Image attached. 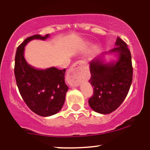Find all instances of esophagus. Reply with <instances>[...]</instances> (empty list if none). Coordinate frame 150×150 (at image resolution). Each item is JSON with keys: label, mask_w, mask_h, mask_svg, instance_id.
I'll return each instance as SVG.
<instances>
[{"label": "esophagus", "mask_w": 150, "mask_h": 150, "mask_svg": "<svg viewBox=\"0 0 150 150\" xmlns=\"http://www.w3.org/2000/svg\"><path fill=\"white\" fill-rule=\"evenodd\" d=\"M83 64V62L82 61L77 62L70 68L67 74V80L71 86H78L80 81V72Z\"/></svg>", "instance_id": "obj_1"}]
</instances>
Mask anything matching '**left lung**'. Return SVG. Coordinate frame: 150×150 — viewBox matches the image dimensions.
Returning a JSON list of instances; mask_svg holds the SVG:
<instances>
[{"label":"left lung","instance_id":"obj_1","mask_svg":"<svg viewBox=\"0 0 150 150\" xmlns=\"http://www.w3.org/2000/svg\"><path fill=\"white\" fill-rule=\"evenodd\" d=\"M116 47L109 52L119 53L117 62L103 64L100 58L90 63L93 95L88 99L90 106L101 114L112 112L120 106L128 93L132 81L133 68L130 51L119 36Z\"/></svg>","mask_w":150,"mask_h":150}]
</instances>
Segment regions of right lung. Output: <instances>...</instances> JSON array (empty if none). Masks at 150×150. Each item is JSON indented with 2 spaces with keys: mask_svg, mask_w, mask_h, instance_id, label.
Segmentation results:
<instances>
[{
  "mask_svg": "<svg viewBox=\"0 0 150 150\" xmlns=\"http://www.w3.org/2000/svg\"><path fill=\"white\" fill-rule=\"evenodd\" d=\"M49 34L28 37L17 48L14 74L22 98L29 109L42 117L58 112L65 101L69 87L65 83L66 69L55 67L38 70L28 64L24 58L25 46L33 39L45 40Z\"/></svg>",
  "mask_w": 150,
  "mask_h": 150,
  "instance_id": "right-lung-1",
  "label": "right lung"
}]
</instances>
